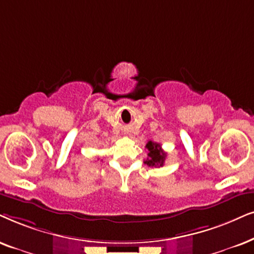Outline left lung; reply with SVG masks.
I'll return each instance as SVG.
<instances>
[{
	"label": "left lung",
	"instance_id": "1",
	"mask_svg": "<svg viewBox=\"0 0 254 254\" xmlns=\"http://www.w3.org/2000/svg\"><path fill=\"white\" fill-rule=\"evenodd\" d=\"M145 147L148 150V153L147 159L144 161V164H146L150 167L164 166L165 159H166V152L162 150L161 145L150 140Z\"/></svg>",
	"mask_w": 254,
	"mask_h": 254
}]
</instances>
